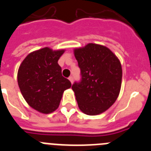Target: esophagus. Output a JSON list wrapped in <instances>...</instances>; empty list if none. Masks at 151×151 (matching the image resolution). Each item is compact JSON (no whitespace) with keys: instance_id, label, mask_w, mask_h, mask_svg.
I'll list each match as a JSON object with an SVG mask.
<instances>
[{"instance_id":"obj_1","label":"esophagus","mask_w":151,"mask_h":151,"mask_svg":"<svg viewBox=\"0 0 151 151\" xmlns=\"http://www.w3.org/2000/svg\"><path fill=\"white\" fill-rule=\"evenodd\" d=\"M69 81H70V82H71V83L73 84V76H69Z\"/></svg>"}]
</instances>
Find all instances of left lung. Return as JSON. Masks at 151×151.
Wrapping results in <instances>:
<instances>
[{
    "label": "left lung",
    "instance_id": "1",
    "mask_svg": "<svg viewBox=\"0 0 151 151\" xmlns=\"http://www.w3.org/2000/svg\"><path fill=\"white\" fill-rule=\"evenodd\" d=\"M82 80L72 86L80 110L89 116L101 114L115 103L120 92V61L104 45L89 43L74 49Z\"/></svg>",
    "mask_w": 151,
    "mask_h": 151
}]
</instances>
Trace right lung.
<instances>
[{
    "label": "right lung",
    "instance_id": "add662e5",
    "mask_svg": "<svg viewBox=\"0 0 151 151\" xmlns=\"http://www.w3.org/2000/svg\"><path fill=\"white\" fill-rule=\"evenodd\" d=\"M65 50L44 47L35 50L23 60L19 68L17 82L28 104L41 113L57 110L64 91L71 82L62 76L58 60Z\"/></svg>",
    "mask_w": 151,
    "mask_h": 151
}]
</instances>
